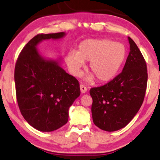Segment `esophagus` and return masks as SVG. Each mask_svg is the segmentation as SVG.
Instances as JSON below:
<instances>
[{"label": "esophagus", "instance_id": "1", "mask_svg": "<svg viewBox=\"0 0 160 160\" xmlns=\"http://www.w3.org/2000/svg\"><path fill=\"white\" fill-rule=\"evenodd\" d=\"M80 91H81L82 93H85L86 92V91H87V88H86V86H84L83 85H80Z\"/></svg>", "mask_w": 160, "mask_h": 160}]
</instances>
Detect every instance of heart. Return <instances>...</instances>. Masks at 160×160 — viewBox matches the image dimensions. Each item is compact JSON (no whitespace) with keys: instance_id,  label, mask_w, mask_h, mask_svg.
Here are the masks:
<instances>
[{"instance_id":"obj_1","label":"heart","mask_w":160,"mask_h":160,"mask_svg":"<svg viewBox=\"0 0 160 160\" xmlns=\"http://www.w3.org/2000/svg\"><path fill=\"white\" fill-rule=\"evenodd\" d=\"M126 57V48L120 43L111 40H83L79 45L78 52H70L66 63L75 76H79L84 62H89L92 74L86 80L92 81L94 77L99 82H108L115 78Z\"/></svg>"}]
</instances>
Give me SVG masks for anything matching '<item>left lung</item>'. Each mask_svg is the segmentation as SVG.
Masks as SVG:
<instances>
[{
    "instance_id": "1",
    "label": "left lung",
    "mask_w": 160,
    "mask_h": 160,
    "mask_svg": "<svg viewBox=\"0 0 160 160\" xmlns=\"http://www.w3.org/2000/svg\"><path fill=\"white\" fill-rule=\"evenodd\" d=\"M130 51L122 71L111 81L89 91L94 124L107 132L125 127L144 101L148 82L145 60L136 43L128 38Z\"/></svg>"
}]
</instances>
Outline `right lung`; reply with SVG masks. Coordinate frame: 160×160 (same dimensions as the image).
I'll use <instances>...</instances> for the list:
<instances>
[{
	"label": "right lung",
	"instance_id": "right-lung-1",
	"mask_svg": "<svg viewBox=\"0 0 160 160\" xmlns=\"http://www.w3.org/2000/svg\"><path fill=\"white\" fill-rule=\"evenodd\" d=\"M65 32L38 34L24 47L15 66L16 93L22 115L41 132H52L66 124L69 108L80 95V84L66 73L61 60L47 59L37 47L44 40H58Z\"/></svg>",
	"mask_w": 160,
	"mask_h": 160
}]
</instances>
